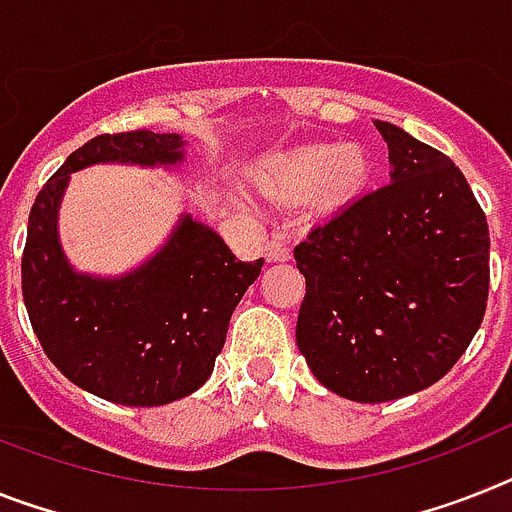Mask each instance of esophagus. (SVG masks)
<instances>
[{
	"label": "esophagus",
	"instance_id": "1",
	"mask_svg": "<svg viewBox=\"0 0 512 512\" xmlns=\"http://www.w3.org/2000/svg\"><path fill=\"white\" fill-rule=\"evenodd\" d=\"M266 261H290V248H285L280 240H272L266 248Z\"/></svg>",
	"mask_w": 512,
	"mask_h": 512
}]
</instances>
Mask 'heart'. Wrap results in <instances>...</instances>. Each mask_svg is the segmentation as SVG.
<instances>
[{
  "instance_id": "b5f03b06",
  "label": "heart",
  "mask_w": 512,
  "mask_h": 512,
  "mask_svg": "<svg viewBox=\"0 0 512 512\" xmlns=\"http://www.w3.org/2000/svg\"><path fill=\"white\" fill-rule=\"evenodd\" d=\"M371 162L361 146H308L282 159L269 175L266 190L287 201L314 196L324 209H340L369 185Z\"/></svg>"
}]
</instances>
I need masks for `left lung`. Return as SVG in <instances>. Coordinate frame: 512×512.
Returning a JSON list of instances; mask_svg holds the SVG:
<instances>
[{
    "mask_svg": "<svg viewBox=\"0 0 512 512\" xmlns=\"http://www.w3.org/2000/svg\"><path fill=\"white\" fill-rule=\"evenodd\" d=\"M390 185L342 206L295 246L306 277L295 340L340 398L387 403L432 387L487 311L489 227L463 172L374 120Z\"/></svg>",
    "mask_w": 512,
    "mask_h": 512,
    "instance_id": "left-lung-1",
    "label": "left lung"
}]
</instances>
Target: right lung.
I'll return each instance as SVG.
<instances>
[{"label": "right lung", "instance_id": "add662e5", "mask_svg": "<svg viewBox=\"0 0 512 512\" xmlns=\"http://www.w3.org/2000/svg\"><path fill=\"white\" fill-rule=\"evenodd\" d=\"M183 159L177 133L96 135L46 180L28 217L23 301L33 332L70 382L109 403L154 408L196 392L225 348L232 311L264 266V259H235L190 214L128 274L96 277L67 261L57 217L73 172L94 164L177 167Z\"/></svg>", "mask_w": 512, "mask_h": 512}]
</instances>
